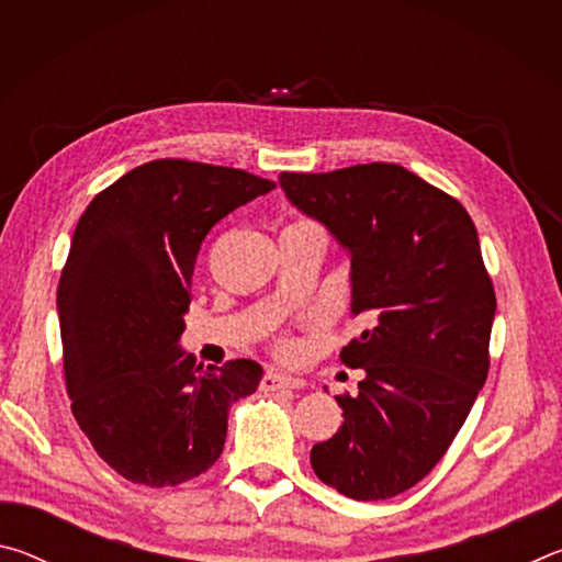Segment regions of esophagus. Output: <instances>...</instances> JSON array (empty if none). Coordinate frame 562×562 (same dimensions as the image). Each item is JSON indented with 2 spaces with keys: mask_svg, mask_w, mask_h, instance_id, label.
Wrapping results in <instances>:
<instances>
[{
  "mask_svg": "<svg viewBox=\"0 0 562 562\" xmlns=\"http://www.w3.org/2000/svg\"><path fill=\"white\" fill-rule=\"evenodd\" d=\"M260 386L265 392H278V389H304L307 382L300 376H290V374H280V372H268L262 376Z\"/></svg>",
  "mask_w": 562,
  "mask_h": 562,
  "instance_id": "34e87169",
  "label": "esophagus"
}]
</instances>
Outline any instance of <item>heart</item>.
<instances>
[{
  "label": "heart",
  "mask_w": 562,
  "mask_h": 562,
  "mask_svg": "<svg viewBox=\"0 0 562 562\" xmlns=\"http://www.w3.org/2000/svg\"><path fill=\"white\" fill-rule=\"evenodd\" d=\"M297 225H310V223H297ZM280 351H284V355H288V351H292V345H290V341H282V345H280Z\"/></svg>",
  "instance_id": "heart-1"
}]
</instances>
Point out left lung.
Instances as JSON below:
<instances>
[{
  "instance_id": "left-lung-1",
  "label": "left lung",
  "mask_w": 562,
  "mask_h": 562,
  "mask_svg": "<svg viewBox=\"0 0 562 562\" xmlns=\"http://www.w3.org/2000/svg\"><path fill=\"white\" fill-rule=\"evenodd\" d=\"M288 201L349 255L351 315L341 349L361 369L337 396L339 431L315 443L317 479L355 501L416 486L449 449L488 374L496 292L465 207L394 164L280 173Z\"/></svg>"
}]
</instances>
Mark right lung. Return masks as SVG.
<instances>
[{"label":"right lung","mask_w":562,"mask_h":562,"mask_svg":"<svg viewBox=\"0 0 562 562\" xmlns=\"http://www.w3.org/2000/svg\"><path fill=\"white\" fill-rule=\"evenodd\" d=\"M272 188L245 170L164 158L128 170L79 217L56 292L66 392L123 479L164 488L205 473L231 406L258 389V361L203 369L180 335L205 235Z\"/></svg>","instance_id":"right-lung-1"}]
</instances>
